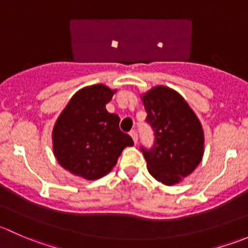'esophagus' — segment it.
I'll return each instance as SVG.
<instances>
[{
  "instance_id": "obj_1",
  "label": "esophagus",
  "mask_w": 248,
  "mask_h": 248,
  "mask_svg": "<svg viewBox=\"0 0 248 248\" xmlns=\"http://www.w3.org/2000/svg\"><path fill=\"white\" fill-rule=\"evenodd\" d=\"M129 134H131V137H132V139H133V141L137 144V141H138V133H137L136 129H132V131L129 132Z\"/></svg>"
}]
</instances>
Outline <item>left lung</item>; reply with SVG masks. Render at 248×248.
<instances>
[{
  "instance_id": "1",
  "label": "left lung",
  "mask_w": 248,
  "mask_h": 248,
  "mask_svg": "<svg viewBox=\"0 0 248 248\" xmlns=\"http://www.w3.org/2000/svg\"><path fill=\"white\" fill-rule=\"evenodd\" d=\"M145 121L154 131L151 147L140 146L150 174L164 185L177 184L201 163L204 133L198 117L177 92L157 86L142 96Z\"/></svg>"
}]
</instances>
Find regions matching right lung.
I'll use <instances>...</instances> for the list:
<instances>
[{
	"label": "right lung",
	"mask_w": 248,
	"mask_h": 248,
	"mask_svg": "<svg viewBox=\"0 0 248 248\" xmlns=\"http://www.w3.org/2000/svg\"><path fill=\"white\" fill-rule=\"evenodd\" d=\"M114 91L92 85L78 91L57 119L52 131L54 154L66 170L97 180L111 170L131 136L120 129V117L107 111Z\"/></svg>",
	"instance_id": "obj_1"
}]
</instances>
